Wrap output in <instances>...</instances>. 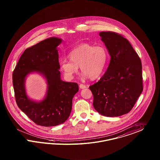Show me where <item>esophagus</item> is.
Returning a JSON list of instances; mask_svg holds the SVG:
<instances>
[{"label": "esophagus", "instance_id": "obj_1", "mask_svg": "<svg viewBox=\"0 0 160 160\" xmlns=\"http://www.w3.org/2000/svg\"><path fill=\"white\" fill-rule=\"evenodd\" d=\"M79 87H80V88H86V86H85L84 84H80V86H79Z\"/></svg>", "mask_w": 160, "mask_h": 160}]
</instances>
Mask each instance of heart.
I'll return each instance as SVG.
<instances>
[{
    "instance_id": "heart-1",
    "label": "heart",
    "mask_w": 160,
    "mask_h": 160,
    "mask_svg": "<svg viewBox=\"0 0 160 160\" xmlns=\"http://www.w3.org/2000/svg\"><path fill=\"white\" fill-rule=\"evenodd\" d=\"M70 60L60 62L61 69L67 80L73 79L80 67L84 77L92 80L99 77L105 70L108 60V51L103 46L83 43L74 48L68 53Z\"/></svg>"
}]
</instances>
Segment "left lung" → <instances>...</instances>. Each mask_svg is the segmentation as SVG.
I'll use <instances>...</instances> for the list:
<instances>
[{"label":"left lung","mask_w":160,"mask_h":160,"mask_svg":"<svg viewBox=\"0 0 160 160\" xmlns=\"http://www.w3.org/2000/svg\"><path fill=\"white\" fill-rule=\"evenodd\" d=\"M99 35L110 61L99 81L89 86L93 95V105L102 115L121 116L131 110L143 90L141 61L121 34L108 31Z\"/></svg>","instance_id":"1"}]
</instances>
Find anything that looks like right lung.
<instances>
[{"label": "right lung", "mask_w": 160, "mask_h": 160, "mask_svg": "<svg viewBox=\"0 0 160 160\" xmlns=\"http://www.w3.org/2000/svg\"><path fill=\"white\" fill-rule=\"evenodd\" d=\"M61 42V39L51 37L26 49L13 72L18 106L40 126L54 127L66 121L72 111V98L78 91L77 83L61 80L57 47ZM32 72L40 73L47 80L46 96L39 102L29 100L26 93L25 78Z\"/></svg>", "instance_id": "add662e5"}]
</instances>
